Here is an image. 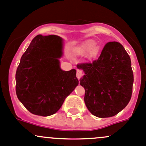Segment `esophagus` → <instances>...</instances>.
I'll return each instance as SVG.
<instances>
[{"instance_id": "1", "label": "esophagus", "mask_w": 146, "mask_h": 146, "mask_svg": "<svg viewBox=\"0 0 146 146\" xmlns=\"http://www.w3.org/2000/svg\"><path fill=\"white\" fill-rule=\"evenodd\" d=\"M76 77L78 78V79H80L81 78V76H82V75H83V73H82V70H76Z\"/></svg>"}]
</instances>
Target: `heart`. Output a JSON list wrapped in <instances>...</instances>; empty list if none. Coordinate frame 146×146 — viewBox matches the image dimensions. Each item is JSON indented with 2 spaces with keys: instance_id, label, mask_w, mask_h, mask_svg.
<instances>
[{
  "instance_id": "heart-1",
  "label": "heart",
  "mask_w": 146,
  "mask_h": 146,
  "mask_svg": "<svg viewBox=\"0 0 146 146\" xmlns=\"http://www.w3.org/2000/svg\"><path fill=\"white\" fill-rule=\"evenodd\" d=\"M94 42L93 40H88L85 42L82 45L79 46L75 50V52L77 55L84 56L91 51L92 54H94L97 51V47L94 46Z\"/></svg>"
}]
</instances>
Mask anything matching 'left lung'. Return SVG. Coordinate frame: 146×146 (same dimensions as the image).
Returning <instances> with one entry per match:
<instances>
[{
	"label": "left lung",
	"mask_w": 146,
	"mask_h": 146,
	"mask_svg": "<svg viewBox=\"0 0 146 146\" xmlns=\"http://www.w3.org/2000/svg\"><path fill=\"white\" fill-rule=\"evenodd\" d=\"M76 67L84 72L79 81L85 89V104L92 114L111 117L127 106L132 95L133 73L131 58L121 44L106 43L97 60Z\"/></svg>",
	"instance_id": "left-lung-1"
}]
</instances>
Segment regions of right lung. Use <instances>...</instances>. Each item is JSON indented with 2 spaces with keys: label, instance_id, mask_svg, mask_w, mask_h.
I'll use <instances>...</instances> for the list:
<instances>
[{
  "label": "right lung",
  "instance_id": "add662e5",
  "mask_svg": "<svg viewBox=\"0 0 146 146\" xmlns=\"http://www.w3.org/2000/svg\"><path fill=\"white\" fill-rule=\"evenodd\" d=\"M63 46V39L59 36L38 35L21 57L15 74L16 94L33 114L55 113L79 84L76 70L60 68Z\"/></svg>",
  "mask_w": 146,
  "mask_h": 146
}]
</instances>
